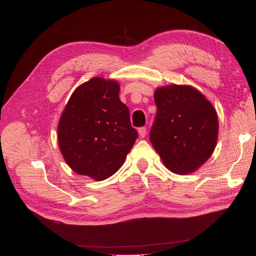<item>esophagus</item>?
I'll use <instances>...</instances> for the list:
<instances>
[{"label": "esophagus", "mask_w": 256, "mask_h": 256, "mask_svg": "<svg viewBox=\"0 0 256 256\" xmlns=\"http://www.w3.org/2000/svg\"><path fill=\"white\" fill-rule=\"evenodd\" d=\"M138 132H139L140 138H144L146 136H147V128H140L139 130H138Z\"/></svg>", "instance_id": "1"}]
</instances>
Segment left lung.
<instances>
[{"label":"left lung","mask_w":256,"mask_h":256,"mask_svg":"<svg viewBox=\"0 0 256 256\" xmlns=\"http://www.w3.org/2000/svg\"><path fill=\"white\" fill-rule=\"evenodd\" d=\"M154 99L157 114L150 131L152 147L171 172L184 176L197 171L216 149V108L190 85L157 88Z\"/></svg>","instance_id":"left-lung-1"}]
</instances>
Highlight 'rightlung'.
<instances>
[{
    "label": "right lung",
    "mask_w": 256,
    "mask_h": 256,
    "mask_svg": "<svg viewBox=\"0 0 256 256\" xmlns=\"http://www.w3.org/2000/svg\"><path fill=\"white\" fill-rule=\"evenodd\" d=\"M115 80L93 77L72 92L60 116L58 144L68 166L102 181L123 165L138 132Z\"/></svg>",
    "instance_id": "right-lung-1"
}]
</instances>
